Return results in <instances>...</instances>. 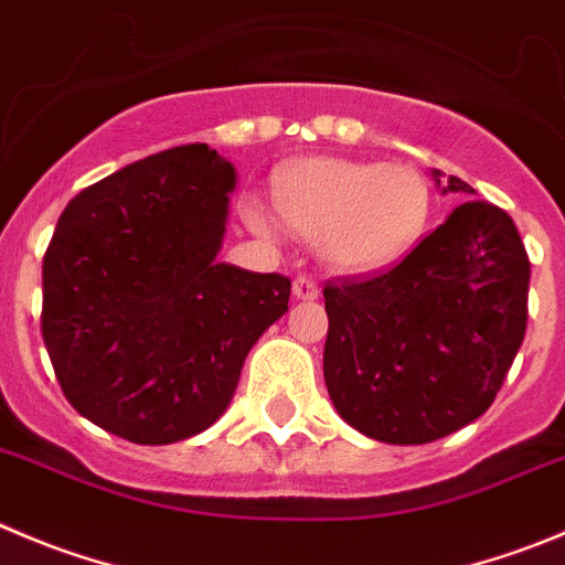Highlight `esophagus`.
Instances as JSON below:
<instances>
[{
	"label": "esophagus",
	"mask_w": 565,
	"mask_h": 565,
	"mask_svg": "<svg viewBox=\"0 0 565 565\" xmlns=\"http://www.w3.org/2000/svg\"><path fill=\"white\" fill-rule=\"evenodd\" d=\"M292 292H295V298H300V300H315L320 295V289L309 276H298L292 284Z\"/></svg>",
	"instance_id": "esophagus-1"
}]
</instances>
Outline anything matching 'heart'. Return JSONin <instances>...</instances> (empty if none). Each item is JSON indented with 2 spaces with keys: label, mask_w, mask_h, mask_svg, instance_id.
Returning a JSON list of instances; mask_svg holds the SVG:
<instances>
[{
  "label": "heart",
  "mask_w": 565,
  "mask_h": 565,
  "mask_svg": "<svg viewBox=\"0 0 565 565\" xmlns=\"http://www.w3.org/2000/svg\"><path fill=\"white\" fill-rule=\"evenodd\" d=\"M284 223L318 239L326 262L345 273H376L418 247L431 220V189L409 163L303 158L276 175ZM247 223L262 234L273 217L247 205Z\"/></svg>",
  "instance_id": "1"
}]
</instances>
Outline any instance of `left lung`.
<instances>
[{
    "mask_svg": "<svg viewBox=\"0 0 565 565\" xmlns=\"http://www.w3.org/2000/svg\"><path fill=\"white\" fill-rule=\"evenodd\" d=\"M443 192L473 189L449 175ZM526 292L519 228L484 200L457 205L398 265L329 281L323 376L337 413L393 446L440 440L477 420L519 354Z\"/></svg>",
    "mask_w": 565,
    "mask_h": 565,
    "instance_id": "left-lung-1",
    "label": "left lung"
}]
</instances>
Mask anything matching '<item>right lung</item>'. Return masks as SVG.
I'll use <instances>...</instances> for the list:
<instances>
[{"label":"right lung","mask_w":565,"mask_h":565,"mask_svg":"<svg viewBox=\"0 0 565 565\" xmlns=\"http://www.w3.org/2000/svg\"><path fill=\"white\" fill-rule=\"evenodd\" d=\"M234 167L209 145L136 161L68 200L44 253L41 334L68 404L141 446L209 429L287 276L217 262Z\"/></svg>","instance_id":"obj_1"}]
</instances>
